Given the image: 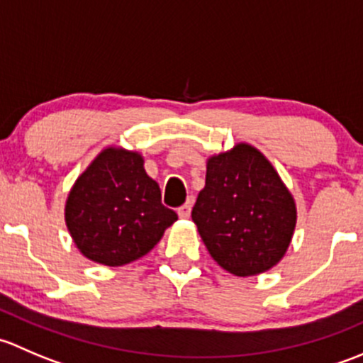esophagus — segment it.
<instances>
[{
	"label": "esophagus",
	"mask_w": 363,
	"mask_h": 363,
	"mask_svg": "<svg viewBox=\"0 0 363 363\" xmlns=\"http://www.w3.org/2000/svg\"><path fill=\"white\" fill-rule=\"evenodd\" d=\"M191 207H193V200H188V202H186L184 205H182V207H179V218H184V219H188L189 216H191Z\"/></svg>",
	"instance_id": "1"
}]
</instances>
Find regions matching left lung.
I'll return each instance as SVG.
<instances>
[{
  "instance_id": "obj_1",
  "label": "left lung",
  "mask_w": 363,
  "mask_h": 363,
  "mask_svg": "<svg viewBox=\"0 0 363 363\" xmlns=\"http://www.w3.org/2000/svg\"><path fill=\"white\" fill-rule=\"evenodd\" d=\"M191 218L214 262L233 276L250 277L270 270L286 255L296 205L272 163L239 142L207 158L205 188Z\"/></svg>"
}]
</instances>
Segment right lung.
<instances>
[{"label":"right lung","mask_w":363,"mask_h":363,"mask_svg":"<svg viewBox=\"0 0 363 363\" xmlns=\"http://www.w3.org/2000/svg\"><path fill=\"white\" fill-rule=\"evenodd\" d=\"M177 221L137 151L108 145L77 177L65 203V223L87 259L123 267L147 255Z\"/></svg>","instance_id":"add662e5"}]
</instances>
